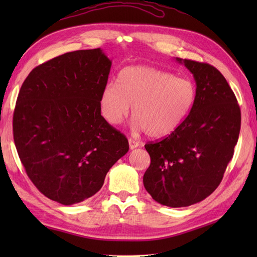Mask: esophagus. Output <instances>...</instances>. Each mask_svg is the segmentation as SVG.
<instances>
[{
  "label": "esophagus",
  "mask_w": 257,
  "mask_h": 257,
  "mask_svg": "<svg viewBox=\"0 0 257 257\" xmlns=\"http://www.w3.org/2000/svg\"><path fill=\"white\" fill-rule=\"evenodd\" d=\"M129 147L130 149H136L137 147H139V143L137 140H134V139H129Z\"/></svg>",
  "instance_id": "34e87169"
}]
</instances>
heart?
<instances>
[{
  "mask_svg": "<svg viewBox=\"0 0 257 257\" xmlns=\"http://www.w3.org/2000/svg\"><path fill=\"white\" fill-rule=\"evenodd\" d=\"M196 100V87L187 77L150 66L121 69L99 96L102 118L111 125L122 121L133 105V127L151 137L172 134L188 118Z\"/></svg>",
  "mask_w": 257,
  "mask_h": 257,
  "instance_id": "b5f03b06",
  "label": "heart"
}]
</instances>
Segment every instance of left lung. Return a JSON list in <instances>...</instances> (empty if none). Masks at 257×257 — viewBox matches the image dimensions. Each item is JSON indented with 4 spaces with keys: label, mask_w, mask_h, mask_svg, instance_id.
<instances>
[{
    "label": "left lung",
    "mask_w": 257,
    "mask_h": 257,
    "mask_svg": "<svg viewBox=\"0 0 257 257\" xmlns=\"http://www.w3.org/2000/svg\"><path fill=\"white\" fill-rule=\"evenodd\" d=\"M176 61L193 75L196 100L176 132L145 146L151 163L144 185L158 203L182 207L204 200L219 187L237 143L241 110L215 67L190 59Z\"/></svg>",
    "instance_id": "8db88e82"
}]
</instances>
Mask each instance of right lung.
Returning a JSON list of instances; mask_svg holds the SVG:
<instances>
[{
  "label": "right lung",
  "mask_w": 257,
  "mask_h": 257,
  "mask_svg": "<svg viewBox=\"0 0 257 257\" xmlns=\"http://www.w3.org/2000/svg\"><path fill=\"white\" fill-rule=\"evenodd\" d=\"M110 67L101 48L66 53L33 69L19 92L13 136L21 162L35 187L61 204L96 194L129 150L100 113Z\"/></svg>",
  "instance_id": "right-lung-1"
}]
</instances>
